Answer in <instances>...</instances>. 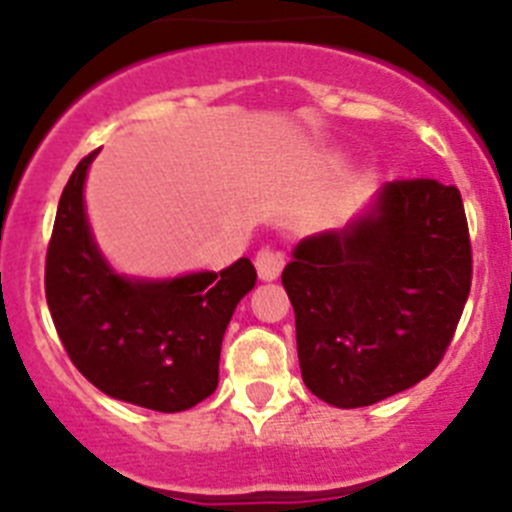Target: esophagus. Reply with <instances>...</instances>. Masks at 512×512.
<instances>
[{
	"label": "esophagus",
	"mask_w": 512,
	"mask_h": 512,
	"mask_svg": "<svg viewBox=\"0 0 512 512\" xmlns=\"http://www.w3.org/2000/svg\"><path fill=\"white\" fill-rule=\"evenodd\" d=\"M253 264H256V271H259V279L271 282V279L279 277V271H282V266H284V256L277 251V248L264 246V248H259V253H256Z\"/></svg>",
	"instance_id": "1"
}]
</instances>
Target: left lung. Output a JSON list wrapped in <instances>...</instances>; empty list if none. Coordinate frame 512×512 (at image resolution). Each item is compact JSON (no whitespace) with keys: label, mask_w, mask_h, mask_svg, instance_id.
<instances>
[{"label":"left lung","mask_w":512,"mask_h":512,"mask_svg":"<svg viewBox=\"0 0 512 512\" xmlns=\"http://www.w3.org/2000/svg\"><path fill=\"white\" fill-rule=\"evenodd\" d=\"M307 390L366 408L441 364L472 287L454 184L395 179L343 230L312 235L282 271Z\"/></svg>","instance_id":"1"}]
</instances>
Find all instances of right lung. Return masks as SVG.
<instances>
[{"label": "right lung", "instance_id": "obj_1", "mask_svg": "<svg viewBox=\"0 0 512 512\" xmlns=\"http://www.w3.org/2000/svg\"><path fill=\"white\" fill-rule=\"evenodd\" d=\"M79 161L58 202L45 253V300L74 366L104 395L158 413L194 408L217 387L225 328L256 284L238 259L220 274L130 282L112 274L89 235Z\"/></svg>", "mask_w": 512, "mask_h": 512}]
</instances>
